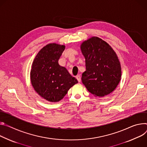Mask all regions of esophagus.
Returning <instances> with one entry per match:
<instances>
[{"instance_id":"34e87169","label":"esophagus","mask_w":147,"mask_h":147,"mask_svg":"<svg viewBox=\"0 0 147 147\" xmlns=\"http://www.w3.org/2000/svg\"><path fill=\"white\" fill-rule=\"evenodd\" d=\"M76 79L78 80V81L79 82H80V81H81V78H80V75H76Z\"/></svg>"}]
</instances>
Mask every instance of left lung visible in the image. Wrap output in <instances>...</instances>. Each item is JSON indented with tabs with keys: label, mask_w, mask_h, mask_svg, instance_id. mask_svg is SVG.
<instances>
[{
	"label": "left lung",
	"mask_w": 147,
	"mask_h": 147,
	"mask_svg": "<svg viewBox=\"0 0 147 147\" xmlns=\"http://www.w3.org/2000/svg\"><path fill=\"white\" fill-rule=\"evenodd\" d=\"M85 58L86 71L82 82L96 97H104L116 89L121 80V67L111 47L97 37H92L80 46Z\"/></svg>",
	"instance_id": "obj_1"
}]
</instances>
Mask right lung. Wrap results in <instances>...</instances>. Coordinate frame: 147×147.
<instances>
[{
  "label": "right lung",
  "mask_w": 147,
  "mask_h": 147,
  "mask_svg": "<svg viewBox=\"0 0 147 147\" xmlns=\"http://www.w3.org/2000/svg\"><path fill=\"white\" fill-rule=\"evenodd\" d=\"M65 48V45L48 44L41 49L32 63L31 85L41 97L50 102L60 101L78 82L66 68L58 63Z\"/></svg>",
  "instance_id": "obj_1"
}]
</instances>
